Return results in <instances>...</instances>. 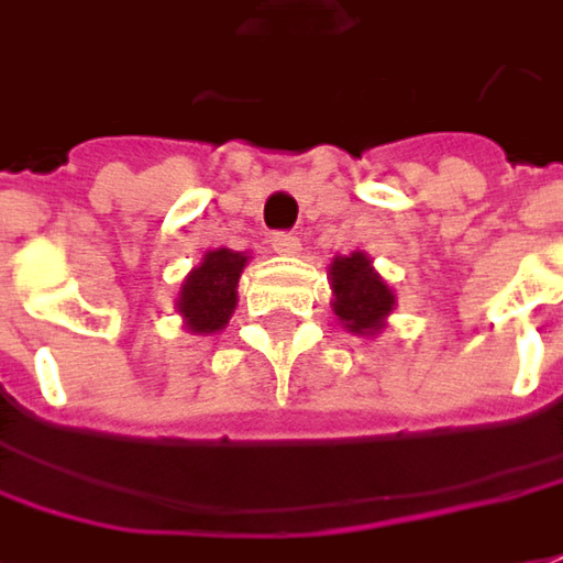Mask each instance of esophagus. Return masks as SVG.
<instances>
[{
  "label": "esophagus",
  "mask_w": 563,
  "mask_h": 563,
  "mask_svg": "<svg viewBox=\"0 0 563 563\" xmlns=\"http://www.w3.org/2000/svg\"><path fill=\"white\" fill-rule=\"evenodd\" d=\"M271 249L280 252V255H296V252H299V236L289 233V230H280V233L271 236Z\"/></svg>",
  "instance_id": "1"
}]
</instances>
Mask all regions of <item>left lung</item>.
<instances>
[{"label":"left lung","mask_w":563,"mask_h":563,"mask_svg":"<svg viewBox=\"0 0 563 563\" xmlns=\"http://www.w3.org/2000/svg\"><path fill=\"white\" fill-rule=\"evenodd\" d=\"M333 277V311L352 333H377L386 314L393 311L396 296L379 274L371 267L367 255L352 252L349 258H336L330 267Z\"/></svg>","instance_id":"1"}]
</instances>
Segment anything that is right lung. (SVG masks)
<instances>
[{"mask_svg":"<svg viewBox=\"0 0 563 563\" xmlns=\"http://www.w3.org/2000/svg\"><path fill=\"white\" fill-rule=\"evenodd\" d=\"M245 255L230 249H214L186 277L180 289V314L192 333H214L230 320L236 308V280L243 274Z\"/></svg>","mask_w":563,"mask_h":563,"instance_id":"1","label":"right lung"}]
</instances>
